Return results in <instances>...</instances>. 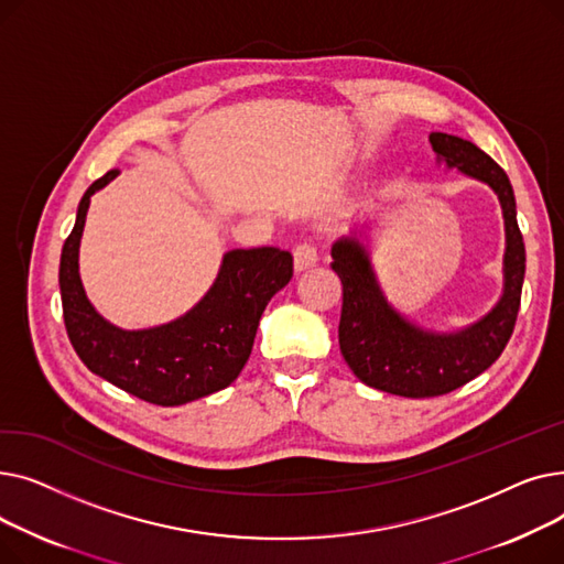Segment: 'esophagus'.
<instances>
[{"instance_id": "34e87169", "label": "esophagus", "mask_w": 564, "mask_h": 564, "mask_svg": "<svg viewBox=\"0 0 564 564\" xmlns=\"http://www.w3.org/2000/svg\"><path fill=\"white\" fill-rule=\"evenodd\" d=\"M317 262V247L313 242H302L294 247V270L306 272Z\"/></svg>"}]
</instances>
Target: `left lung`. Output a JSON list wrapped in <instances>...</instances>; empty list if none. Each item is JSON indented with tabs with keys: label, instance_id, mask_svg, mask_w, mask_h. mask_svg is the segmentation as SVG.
I'll list each match as a JSON object with an SVG mask.
<instances>
[{
	"label": "left lung",
	"instance_id": "obj_1",
	"mask_svg": "<svg viewBox=\"0 0 564 564\" xmlns=\"http://www.w3.org/2000/svg\"><path fill=\"white\" fill-rule=\"evenodd\" d=\"M438 160L487 183L506 217V290L496 308L459 334H432L398 315L375 281L366 249L345 237L332 249V270L343 283L338 324L340 351L368 387L402 398L446 395L482 375L506 349L521 306L525 247L517 224V203L508 173L466 139L432 132Z\"/></svg>",
	"mask_w": 564,
	"mask_h": 564
}]
</instances>
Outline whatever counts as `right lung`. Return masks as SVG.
Listing matches in <instances>:
<instances>
[{
  "mask_svg": "<svg viewBox=\"0 0 564 564\" xmlns=\"http://www.w3.org/2000/svg\"><path fill=\"white\" fill-rule=\"evenodd\" d=\"M116 173L107 171L86 189L62 251L68 338L88 370L139 400L177 406L217 393L242 372L264 306L292 279V253L276 247L228 251L215 285L187 315L155 329H118L88 304L77 267L88 200Z\"/></svg>",
  "mask_w": 564,
  "mask_h": 564,
  "instance_id": "obj_1",
  "label": "right lung"
}]
</instances>
